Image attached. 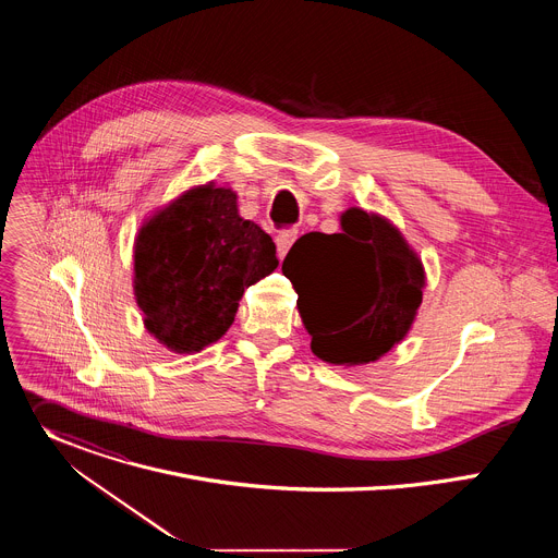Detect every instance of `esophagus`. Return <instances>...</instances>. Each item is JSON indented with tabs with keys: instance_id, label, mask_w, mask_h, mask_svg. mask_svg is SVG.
I'll return each mask as SVG.
<instances>
[{
	"instance_id": "esophagus-1",
	"label": "esophagus",
	"mask_w": 558,
	"mask_h": 558,
	"mask_svg": "<svg viewBox=\"0 0 558 558\" xmlns=\"http://www.w3.org/2000/svg\"><path fill=\"white\" fill-rule=\"evenodd\" d=\"M295 238H298V229H284L276 235V250H278L280 260L287 256L289 247L295 243Z\"/></svg>"
}]
</instances>
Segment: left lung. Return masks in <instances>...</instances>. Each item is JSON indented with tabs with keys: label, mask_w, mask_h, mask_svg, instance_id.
<instances>
[{
	"label": "left lung",
	"mask_w": 558,
	"mask_h": 558,
	"mask_svg": "<svg viewBox=\"0 0 558 558\" xmlns=\"http://www.w3.org/2000/svg\"><path fill=\"white\" fill-rule=\"evenodd\" d=\"M340 233L298 238L282 274L298 291L311 351L336 366H362L400 344L417 317L426 271L386 216L349 207Z\"/></svg>",
	"instance_id": "obj_1"
}]
</instances>
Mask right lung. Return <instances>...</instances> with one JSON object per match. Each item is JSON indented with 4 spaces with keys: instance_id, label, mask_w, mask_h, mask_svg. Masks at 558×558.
I'll return each instance as SVG.
<instances>
[{
    "instance_id": "right-lung-1",
    "label": "right lung",
    "mask_w": 558,
    "mask_h": 558,
    "mask_svg": "<svg viewBox=\"0 0 558 558\" xmlns=\"http://www.w3.org/2000/svg\"><path fill=\"white\" fill-rule=\"evenodd\" d=\"M214 181L147 216L134 238V298L143 325L172 353H198L231 327L247 287L278 267L276 245Z\"/></svg>"
}]
</instances>
